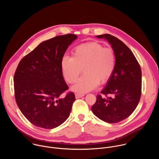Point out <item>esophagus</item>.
<instances>
[{
  "label": "esophagus",
  "mask_w": 159,
  "mask_h": 159,
  "mask_svg": "<svg viewBox=\"0 0 159 159\" xmlns=\"http://www.w3.org/2000/svg\"><path fill=\"white\" fill-rule=\"evenodd\" d=\"M84 96V94H79V93H77L75 94V98L76 99H79V98H80Z\"/></svg>",
  "instance_id": "obj_1"
}]
</instances>
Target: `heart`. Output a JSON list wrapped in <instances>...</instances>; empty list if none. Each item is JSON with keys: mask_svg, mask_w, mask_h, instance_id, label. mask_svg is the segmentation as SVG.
<instances>
[{"mask_svg": "<svg viewBox=\"0 0 159 159\" xmlns=\"http://www.w3.org/2000/svg\"><path fill=\"white\" fill-rule=\"evenodd\" d=\"M116 56L111 48H104L97 42L81 44L72 51V56H64L61 68L66 81L73 84L82 72L84 74L72 86L75 92L84 93L95 89L98 84L107 82L114 72Z\"/></svg>", "mask_w": 159, "mask_h": 159, "instance_id": "b5f03b06", "label": "heart"}]
</instances>
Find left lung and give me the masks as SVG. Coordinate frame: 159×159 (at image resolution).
I'll list each match as a JSON object with an SVG mask.
<instances>
[{
    "mask_svg": "<svg viewBox=\"0 0 159 159\" xmlns=\"http://www.w3.org/2000/svg\"><path fill=\"white\" fill-rule=\"evenodd\" d=\"M107 40L116 56L115 69L91 109L98 118L116 123L129 116L137 107L142 94V70L134 55L118 38L109 34L96 36Z\"/></svg>",
    "mask_w": 159,
    "mask_h": 159,
    "instance_id": "left-lung-1",
    "label": "left lung"
}]
</instances>
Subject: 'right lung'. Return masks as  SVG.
Wrapping results in <instances>:
<instances>
[{
	"label": "right lung",
	"instance_id": "add662e5",
	"mask_svg": "<svg viewBox=\"0 0 159 159\" xmlns=\"http://www.w3.org/2000/svg\"><path fill=\"white\" fill-rule=\"evenodd\" d=\"M77 36L67 34L41 43L22 58L16 70L15 99L23 115L33 125L55 128L69 118L75 100L73 93L61 95L69 87L64 80L61 61Z\"/></svg>",
	"mask_w": 159,
	"mask_h": 159
}]
</instances>
